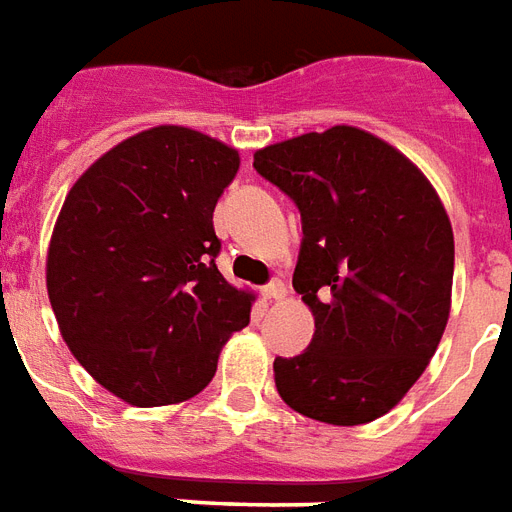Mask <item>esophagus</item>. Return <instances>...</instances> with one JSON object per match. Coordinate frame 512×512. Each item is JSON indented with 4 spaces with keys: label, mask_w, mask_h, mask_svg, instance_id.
Returning <instances> with one entry per match:
<instances>
[{
    "label": "esophagus",
    "mask_w": 512,
    "mask_h": 512,
    "mask_svg": "<svg viewBox=\"0 0 512 512\" xmlns=\"http://www.w3.org/2000/svg\"><path fill=\"white\" fill-rule=\"evenodd\" d=\"M260 295H263L265 300H282L284 295H287V290H284V284L279 282V279H273V282H268L263 290H260Z\"/></svg>",
    "instance_id": "esophagus-1"
}]
</instances>
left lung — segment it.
Here are the masks:
<instances>
[{
	"mask_svg": "<svg viewBox=\"0 0 512 512\" xmlns=\"http://www.w3.org/2000/svg\"><path fill=\"white\" fill-rule=\"evenodd\" d=\"M255 171L298 206L292 287L317 327L306 351L273 360L276 389L308 419L368 424L403 400L446 330V209L403 152L351 126L257 150Z\"/></svg>",
	"mask_w": 512,
	"mask_h": 512,
	"instance_id": "8db88e82",
	"label": "left lung"
}]
</instances>
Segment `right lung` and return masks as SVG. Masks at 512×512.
Wrapping results in <instances>:
<instances>
[{
	"mask_svg": "<svg viewBox=\"0 0 512 512\" xmlns=\"http://www.w3.org/2000/svg\"><path fill=\"white\" fill-rule=\"evenodd\" d=\"M239 152L158 126L101 155L74 182L48 249V295L66 346L139 408L198 395L222 343L249 325L252 295L217 271L214 206Z\"/></svg>",
	"mask_w": 512,
	"mask_h": 512,
	"instance_id": "right-lung-1",
	"label": "right lung"
}]
</instances>
